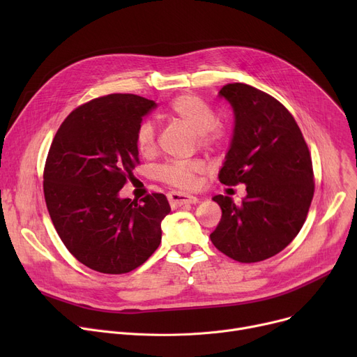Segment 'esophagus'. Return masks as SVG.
I'll return each instance as SVG.
<instances>
[{
  "label": "esophagus",
  "instance_id": "34e87169",
  "mask_svg": "<svg viewBox=\"0 0 357 357\" xmlns=\"http://www.w3.org/2000/svg\"><path fill=\"white\" fill-rule=\"evenodd\" d=\"M167 199L172 205H183V204H197L198 198L190 194H183V192H176L172 191L167 194Z\"/></svg>",
  "mask_w": 357,
  "mask_h": 357
}]
</instances>
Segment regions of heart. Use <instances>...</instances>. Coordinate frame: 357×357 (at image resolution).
<instances>
[{
    "instance_id": "1",
    "label": "heart",
    "mask_w": 357,
    "mask_h": 357,
    "mask_svg": "<svg viewBox=\"0 0 357 357\" xmlns=\"http://www.w3.org/2000/svg\"><path fill=\"white\" fill-rule=\"evenodd\" d=\"M171 116L188 126L204 146L215 144L220 140V131L215 127L217 117L210 104L195 96H181L171 104ZM136 147L144 156L156 150V130L150 121H142L136 130ZM205 166L199 160L169 162L159 169V176L182 190H194Z\"/></svg>"
}]
</instances>
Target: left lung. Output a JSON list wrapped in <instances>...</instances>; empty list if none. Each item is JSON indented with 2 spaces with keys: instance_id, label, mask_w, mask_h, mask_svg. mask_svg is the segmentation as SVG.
Here are the masks:
<instances>
[{
  "instance_id": "obj_1",
  "label": "left lung",
  "mask_w": 357,
  "mask_h": 357,
  "mask_svg": "<svg viewBox=\"0 0 357 357\" xmlns=\"http://www.w3.org/2000/svg\"><path fill=\"white\" fill-rule=\"evenodd\" d=\"M218 97L234 112L229 152L220 169L224 185H246L240 205L215 195L222 211L213 245L253 264L282 252L303 229L314 195L308 146L291 112L248 84L224 85Z\"/></svg>"
}]
</instances>
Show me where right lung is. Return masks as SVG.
Listing matches in <instances>:
<instances>
[{"label":"right lung","mask_w":357,"mask_h":357,"mask_svg":"<svg viewBox=\"0 0 357 357\" xmlns=\"http://www.w3.org/2000/svg\"><path fill=\"white\" fill-rule=\"evenodd\" d=\"M156 102L133 93L92 100L65 119L46 159L43 191L53 226L81 264L127 273L159 248L171 213L163 194L139 204L120 190L139 163L136 130Z\"/></svg>","instance_id":"obj_1"}]
</instances>
